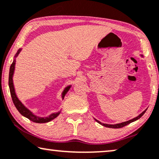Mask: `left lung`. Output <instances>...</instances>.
<instances>
[{
    "label": "left lung",
    "instance_id": "left-lung-1",
    "mask_svg": "<svg viewBox=\"0 0 159 159\" xmlns=\"http://www.w3.org/2000/svg\"><path fill=\"white\" fill-rule=\"evenodd\" d=\"M147 111V110H145V111H144L143 113H142L141 114H139V115L138 116H137L136 118H133V119H131L129 120H128V121H126V122H123V123H120V124H114V125H111V124H102V123L99 122V120H96L97 122L99 123V124H102V126H106V127H108V128H113V129H118V128H121V127H124V126H125L126 125H128V124H129L130 123H132L133 121H135V120H138L139 118H140L142 116H143V114L145 113V111Z\"/></svg>",
    "mask_w": 159,
    "mask_h": 159
}]
</instances>
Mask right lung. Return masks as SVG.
I'll return each instance as SVG.
<instances>
[{
	"mask_svg": "<svg viewBox=\"0 0 159 159\" xmlns=\"http://www.w3.org/2000/svg\"><path fill=\"white\" fill-rule=\"evenodd\" d=\"M20 51L21 49H19L17 53H16V56H17ZM14 65H15V60L13 61V62H12V64L11 65V67H10L9 76H8V86H9L10 93H11V98H12V101H13L14 104L16 107V109L18 110V111L20 112L23 116L27 118L28 119L32 120V121L35 122V123H40V124H41V123H47L48 121H50V120H53L56 117H57L59 114H60V112H58V113H53L47 118H41V117H39V116H34L33 114L29 110H27L26 107L22 104V102L19 100L18 98L16 96L15 91H14V88L13 85V80H12V77H13L14 70ZM70 87V86H67V87L64 90V92L62 93V98H64L65 94L68 92Z\"/></svg>",
	"mask_w": 159,
	"mask_h": 159,
	"instance_id": "right-lung-1",
	"label": "right lung"
}]
</instances>
